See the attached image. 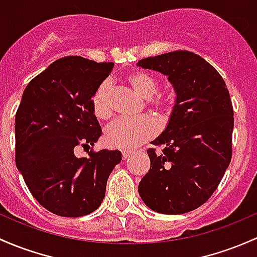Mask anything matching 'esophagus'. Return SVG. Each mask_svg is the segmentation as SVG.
I'll use <instances>...</instances> for the list:
<instances>
[{
    "mask_svg": "<svg viewBox=\"0 0 257 257\" xmlns=\"http://www.w3.org/2000/svg\"><path fill=\"white\" fill-rule=\"evenodd\" d=\"M132 151H129V150H124V151H121V158H123V160H126V159L129 158V156L132 155Z\"/></svg>",
    "mask_w": 257,
    "mask_h": 257,
    "instance_id": "obj_1",
    "label": "esophagus"
}]
</instances>
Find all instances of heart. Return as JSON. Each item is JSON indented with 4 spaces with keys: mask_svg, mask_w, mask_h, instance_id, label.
Segmentation results:
<instances>
[{
    "mask_svg": "<svg viewBox=\"0 0 257 257\" xmlns=\"http://www.w3.org/2000/svg\"><path fill=\"white\" fill-rule=\"evenodd\" d=\"M129 85L147 99V104L156 112H170L172 108V98L170 96L158 93L159 85L155 77L143 71L132 72L126 76ZM110 82L103 81L94 91L92 107L96 117L99 119H108L112 114L110 106ZM159 132V123L154 118L139 117L136 119H120L110 124L104 132V140L109 147L118 149H134L144 143L149 142Z\"/></svg>",
    "mask_w": 257,
    "mask_h": 257,
    "instance_id": "1",
    "label": "heart"
}]
</instances>
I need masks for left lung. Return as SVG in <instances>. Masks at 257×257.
I'll return each instance as SVG.
<instances>
[{"instance_id": "8db88e82", "label": "left lung", "mask_w": 257, "mask_h": 257, "mask_svg": "<svg viewBox=\"0 0 257 257\" xmlns=\"http://www.w3.org/2000/svg\"><path fill=\"white\" fill-rule=\"evenodd\" d=\"M138 66L166 75L176 101L166 129L148 149L150 170L139 183L148 207L182 214L201 207L220 183L231 160L234 110L219 72L203 58L177 50L142 59Z\"/></svg>"}]
</instances>
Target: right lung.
<instances>
[{
	"mask_svg": "<svg viewBox=\"0 0 257 257\" xmlns=\"http://www.w3.org/2000/svg\"><path fill=\"white\" fill-rule=\"evenodd\" d=\"M113 65L59 59L27 85L16 113L17 169L34 198L60 217H82L101 206L108 177L121 160L118 150L74 154L75 147H93L101 137L92 97Z\"/></svg>",
	"mask_w": 257,
	"mask_h": 257,
	"instance_id": "right-lung-1",
	"label": "right lung"
}]
</instances>
